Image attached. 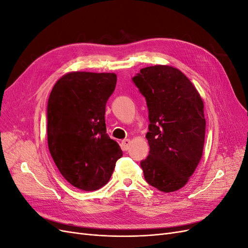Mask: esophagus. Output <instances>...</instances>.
<instances>
[{
    "label": "esophagus",
    "mask_w": 248,
    "mask_h": 248,
    "mask_svg": "<svg viewBox=\"0 0 248 248\" xmlns=\"http://www.w3.org/2000/svg\"><path fill=\"white\" fill-rule=\"evenodd\" d=\"M129 146H130V140L127 139V140H122L121 148H122V150H124V151H126V150H128Z\"/></svg>",
    "instance_id": "obj_1"
}]
</instances>
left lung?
<instances>
[{"label": "left lung", "instance_id": "8db88e82", "mask_svg": "<svg viewBox=\"0 0 248 248\" xmlns=\"http://www.w3.org/2000/svg\"><path fill=\"white\" fill-rule=\"evenodd\" d=\"M148 107L150 151L140 161L146 181L163 192L183 187L196 170L205 142L204 103L177 68L150 66L132 78Z\"/></svg>", "mask_w": 248, "mask_h": 248}]
</instances>
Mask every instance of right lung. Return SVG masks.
<instances>
[{
  "mask_svg": "<svg viewBox=\"0 0 248 248\" xmlns=\"http://www.w3.org/2000/svg\"><path fill=\"white\" fill-rule=\"evenodd\" d=\"M115 73L70 72L52 88L47 102V142L62 176L78 189L106 185L123 152L107 133L106 106Z\"/></svg>",
  "mask_w": 248,
  "mask_h": 248,
  "instance_id": "right-lung-1",
  "label": "right lung"
}]
</instances>
